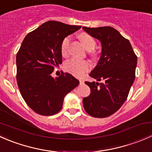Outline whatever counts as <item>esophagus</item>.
Listing matches in <instances>:
<instances>
[{
  "mask_svg": "<svg viewBox=\"0 0 152 152\" xmlns=\"http://www.w3.org/2000/svg\"><path fill=\"white\" fill-rule=\"evenodd\" d=\"M79 82H80V84H84L85 81H84L83 79H79Z\"/></svg>",
  "mask_w": 152,
  "mask_h": 152,
  "instance_id": "34e87169",
  "label": "esophagus"
}]
</instances>
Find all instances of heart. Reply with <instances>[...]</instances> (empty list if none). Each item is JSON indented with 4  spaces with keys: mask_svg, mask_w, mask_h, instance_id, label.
<instances>
[{
    "mask_svg": "<svg viewBox=\"0 0 152 152\" xmlns=\"http://www.w3.org/2000/svg\"><path fill=\"white\" fill-rule=\"evenodd\" d=\"M79 37L83 46L87 50H92L94 49L96 42L93 37L90 36V34L87 33H82L79 35ZM70 41H71V37L70 36L66 37L62 40V44H61V53L63 56H66L67 53H68ZM90 54L92 56H95L96 53L94 51H91ZM65 67L69 73H72L74 76H81L90 70V65L87 61L81 60V59L73 58V59L66 62Z\"/></svg>",
    "mask_w": 152,
    "mask_h": 152,
    "instance_id": "b5f03b06",
    "label": "heart"
}]
</instances>
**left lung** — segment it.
<instances>
[{"label": "left lung", "instance_id": "obj_1", "mask_svg": "<svg viewBox=\"0 0 152 152\" xmlns=\"http://www.w3.org/2000/svg\"><path fill=\"white\" fill-rule=\"evenodd\" d=\"M102 43V55L90 76L100 82H85L90 94L83 99L85 111L95 118H106L121 108L135 78L137 56L129 41L110 26L82 28Z\"/></svg>", "mask_w": 152, "mask_h": 152}]
</instances>
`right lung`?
<instances>
[{"instance_id":"add662e5","label":"right lung","mask_w":152,"mask_h":152,"mask_svg":"<svg viewBox=\"0 0 152 152\" xmlns=\"http://www.w3.org/2000/svg\"><path fill=\"white\" fill-rule=\"evenodd\" d=\"M82 26L58 21L44 23L26 36L17 53V82L24 101L41 115H53L62 107L64 98L79 81L68 73L52 77L62 62L61 44Z\"/></svg>"}]
</instances>
